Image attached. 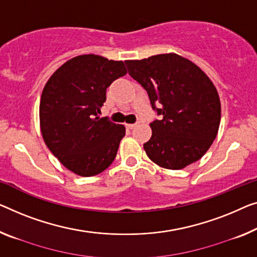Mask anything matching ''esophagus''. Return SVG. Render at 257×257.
Segmentation results:
<instances>
[{
    "label": "esophagus",
    "mask_w": 257,
    "mask_h": 257,
    "mask_svg": "<svg viewBox=\"0 0 257 257\" xmlns=\"http://www.w3.org/2000/svg\"><path fill=\"white\" fill-rule=\"evenodd\" d=\"M125 127H127L128 129H134L136 127V123H127L125 124Z\"/></svg>",
    "instance_id": "1"
}]
</instances>
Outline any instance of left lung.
Masks as SVG:
<instances>
[{"label": "left lung", "instance_id": "left-lung-1", "mask_svg": "<svg viewBox=\"0 0 257 257\" xmlns=\"http://www.w3.org/2000/svg\"><path fill=\"white\" fill-rule=\"evenodd\" d=\"M124 62L160 116L150 123L152 136L143 145L149 158L168 170H181L201 159L220 123L219 95L208 76L172 53Z\"/></svg>", "mask_w": 257, "mask_h": 257}]
</instances>
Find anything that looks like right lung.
<instances>
[{
    "label": "right lung",
    "mask_w": 257,
    "mask_h": 257,
    "mask_svg": "<svg viewBox=\"0 0 257 257\" xmlns=\"http://www.w3.org/2000/svg\"><path fill=\"white\" fill-rule=\"evenodd\" d=\"M127 74L122 61L79 55L52 75L40 99V128L49 150L64 167L93 177L115 159L125 128L100 117L106 90Z\"/></svg>",
    "instance_id": "right-lung-1"
}]
</instances>
